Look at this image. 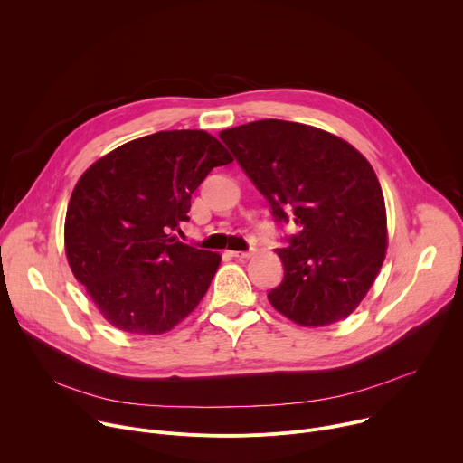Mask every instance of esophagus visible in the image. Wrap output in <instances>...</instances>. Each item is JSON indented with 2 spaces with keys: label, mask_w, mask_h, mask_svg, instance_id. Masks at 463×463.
Instances as JSON below:
<instances>
[{
  "label": "esophagus",
  "mask_w": 463,
  "mask_h": 463,
  "mask_svg": "<svg viewBox=\"0 0 463 463\" xmlns=\"http://www.w3.org/2000/svg\"><path fill=\"white\" fill-rule=\"evenodd\" d=\"M254 254V247L247 249V250H231V256L234 258H250Z\"/></svg>",
  "instance_id": "obj_1"
}]
</instances>
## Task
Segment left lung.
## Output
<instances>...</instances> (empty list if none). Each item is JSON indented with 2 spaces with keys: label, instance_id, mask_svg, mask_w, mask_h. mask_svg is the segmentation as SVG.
Returning <instances> with one entry per match:
<instances>
[{
  "label": "left lung",
  "instance_id": "left-lung-1",
  "mask_svg": "<svg viewBox=\"0 0 463 463\" xmlns=\"http://www.w3.org/2000/svg\"><path fill=\"white\" fill-rule=\"evenodd\" d=\"M220 139L266 197L284 236V279L268 293L302 326L346 318L373 284L386 250V211L370 163L324 129L266 118L223 129Z\"/></svg>",
  "mask_w": 463,
  "mask_h": 463
}]
</instances>
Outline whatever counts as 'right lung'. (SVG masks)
<instances>
[{"label": "right lung", "instance_id": "add662e5", "mask_svg": "<svg viewBox=\"0 0 463 463\" xmlns=\"http://www.w3.org/2000/svg\"><path fill=\"white\" fill-rule=\"evenodd\" d=\"M232 157L202 129L129 141L91 165L65 214V254L104 318L159 335L205 297L218 252L179 241L194 190Z\"/></svg>", "mask_w": 463, "mask_h": 463}]
</instances>
